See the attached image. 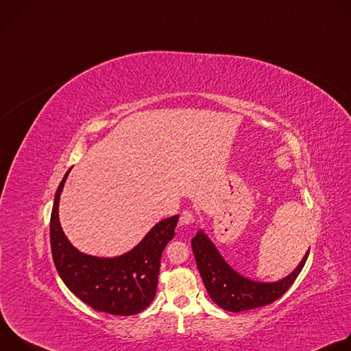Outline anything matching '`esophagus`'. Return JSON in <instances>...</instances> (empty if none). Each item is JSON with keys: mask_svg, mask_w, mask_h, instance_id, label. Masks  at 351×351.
Masks as SVG:
<instances>
[{"mask_svg": "<svg viewBox=\"0 0 351 351\" xmlns=\"http://www.w3.org/2000/svg\"><path fill=\"white\" fill-rule=\"evenodd\" d=\"M194 222V215L190 211H183L179 218L180 225H191Z\"/></svg>", "mask_w": 351, "mask_h": 351, "instance_id": "34e87169", "label": "esophagus"}]
</instances>
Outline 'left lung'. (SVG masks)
I'll list each match as a JSON object with an SVG mask.
<instances>
[{
  "label": "left lung",
  "mask_w": 351,
  "mask_h": 351,
  "mask_svg": "<svg viewBox=\"0 0 351 351\" xmlns=\"http://www.w3.org/2000/svg\"><path fill=\"white\" fill-rule=\"evenodd\" d=\"M191 248L210 297L221 308L230 313L253 310L276 302L302 272L310 254L307 252L303 261L285 279L275 283H260L234 272L202 230L191 239Z\"/></svg>",
  "instance_id": "left-lung-1"
}]
</instances>
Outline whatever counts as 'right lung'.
Masks as SVG:
<instances>
[{"instance_id":"1","label":"right lung","mask_w":351,"mask_h":351,"mask_svg":"<svg viewBox=\"0 0 351 351\" xmlns=\"http://www.w3.org/2000/svg\"><path fill=\"white\" fill-rule=\"evenodd\" d=\"M61 180L49 219V240L56 268L66 287L83 303L112 315H134L145 310L157 291L161 256L175 236L178 215L157 223L129 253L115 258L86 256L69 243L58 218Z\"/></svg>"}]
</instances>
